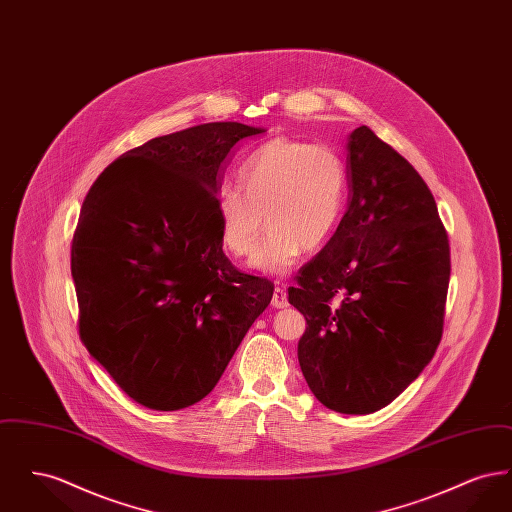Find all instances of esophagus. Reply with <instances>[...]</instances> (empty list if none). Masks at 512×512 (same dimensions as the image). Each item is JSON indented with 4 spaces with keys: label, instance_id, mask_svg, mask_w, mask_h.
<instances>
[{
    "label": "esophagus",
    "instance_id": "34e87169",
    "mask_svg": "<svg viewBox=\"0 0 512 512\" xmlns=\"http://www.w3.org/2000/svg\"><path fill=\"white\" fill-rule=\"evenodd\" d=\"M272 307L274 309H284V307H288V295H286V290L284 288H274V293H272Z\"/></svg>",
    "mask_w": 512,
    "mask_h": 512
}]
</instances>
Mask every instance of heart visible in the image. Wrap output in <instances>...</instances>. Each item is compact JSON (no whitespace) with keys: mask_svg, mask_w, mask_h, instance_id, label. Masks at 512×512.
Listing matches in <instances>:
<instances>
[{"mask_svg":"<svg viewBox=\"0 0 512 512\" xmlns=\"http://www.w3.org/2000/svg\"><path fill=\"white\" fill-rule=\"evenodd\" d=\"M242 186H226L217 197L220 242L236 257H249L268 234L253 267L286 276L301 247L326 244L340 220L345 165L326 146L276 138L255 149L240 169Z\"/></svg>","mask_w":512,"mask_h":512,"instance_id":"obj_1","label":"heart"}]
</instances>
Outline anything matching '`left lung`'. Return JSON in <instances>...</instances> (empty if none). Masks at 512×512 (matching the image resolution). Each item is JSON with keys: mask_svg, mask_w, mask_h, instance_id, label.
Instances as JSON below:
<instances>
[{"mask_svg": "<svg viewBox=\"0 0 512 512\" xmlns=\"http://www.w3.org/2000/svg\"><path fill=\"white\" fill-rule=\"evenodd\" d=\"M347 151L349 207L288 301L307 320L297 359L315 397L336 413L370 414L432 361L451 255L413 165L368 126L351 132Z\"/></svg>", "mask_w": 512, "mask_h": 512, "instance_id": "obj_1", "label": "left lung"}]
</instances>
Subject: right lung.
<instances>
[{
    "mask_svg": "<svg viewBox=\"0 0 512 512\" xmlns=\"http://www.w3.org/2000/svg\"><path fill=\"white\" fill-rule=\"evenodd\" d=\"M209 122L122 153L82 203L71 245L78 334L128 397L178 411L209 395L274 284L222 251L217 192L245 138Z\"/></svg>",
    "mask_w": 512,
    "mask_h": 512,
    "instance_id": "add662e5",
    "label": "right lung"
}]
</instances>
